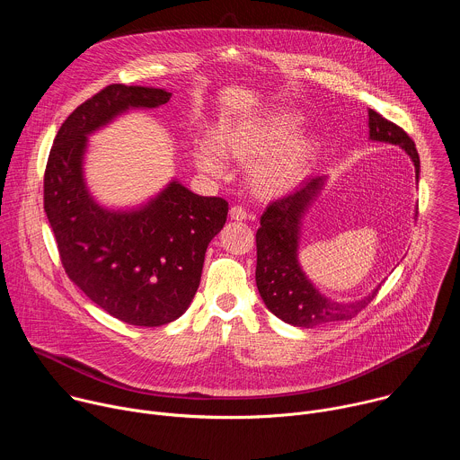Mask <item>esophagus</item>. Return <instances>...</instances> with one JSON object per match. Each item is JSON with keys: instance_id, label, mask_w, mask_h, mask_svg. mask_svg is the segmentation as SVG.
<instances>
[{"instance_id": "esophagus-1", "label": "esophagus", "mask_w": 460, "mask_h": 460, "mask_svg": "<svg viewBox=\"0 0 460 460\" xmlns=\"http://www.w3.org/2000/svg\"><path fill=\"white\" fill-rule=\"evenodd\" d=\"M229 215H231V218L233 220H247V211L242 208V206H233L231 208V211H229Z\"/></svg>"}]
</instances>
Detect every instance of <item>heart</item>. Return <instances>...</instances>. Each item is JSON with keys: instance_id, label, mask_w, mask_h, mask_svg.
<instances>
[{"instance_id": "1", "label": "heart", "mask_w": 460, "mask_h": 460, "mask_svg": "<svg viewBox=\"0 0 460 460\" xmlns=\"http://www.w3.org/2000/svg\"><path fill=\"white\" fill-rule=\"evenodd\" d=\"M302 116L291 111L226 125L218 130L220 147L243 164H256L252 181L264 194H279L296 185L313 167L318 156V142L311 137H296ZM196 162L211 174H222L226 162L218 147L202 144L196 149Z\"/></svg>"}]
</instances>
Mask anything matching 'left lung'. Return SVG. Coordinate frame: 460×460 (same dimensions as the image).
I'll list each match as a JSON object with an SVG mask.
<instances>
[{
  "label": "left lung",
  "mask_w": 460,
  "mask_h": 460,
  "mask_svg": "<svg viewBox=\"0 0 460 460\" xmlns=\"http://www.w3.org/2000/svg\"><path fill=\"white\" fill-rule=\"evenodd\" d=\"M369 138L401 146L413 160L417 180L420 171L415 142L406 130L369 109ZM325 176L307 178L291 194L268 206L256 231V288L268 309L280 320L296 327H314L357 316L378 293L380 286L366 298L339 304L322 296L302 273L296 249L300 220L323 187Z\"/></svg>",
  "instance_id": "obj_1"
}]
</instances>
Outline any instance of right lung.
<instances>
[{"instance_id":"obj_1","label":"right lung","mask_w":460,"mask_h":460,"mask_svg":"<svg viewBox=\"0 0 460 460\" xmlns=\"http://www.w3.org/2000/svg\"><path fill=\"white\" fill-rule=\"evenodd\" d=\"M164 89L112 84L76 107L54 138L43 176V208L67 277L111 316L156 327L185 313L200 286L209 242L229 204L171 181L146 208H100L84 181L87 135L130 107H160Z\"/></svg>"}]
</instances>
